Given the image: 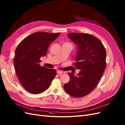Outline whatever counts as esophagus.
I'll list each match as a JSON object with an SVG mask.
<instances>
[{
	"instance_id": "obj_1",
	"label": "esophagus",
	"mask_w": 125,
	"mask_h": 125,
	"mask_svg": "<svg viewBox=\"0 0 125 125\" xmlns=\"http://www.w3.org/2000/svg\"><path fill=\"white\" fill-rule=\"evenodd\" d=\"M57 73L58 74L60 75H61L63 73V72L61 71H59V70H57Z\"/></svg>"
}]
</instances>
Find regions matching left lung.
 Returning a JSON list of instances; mask_svg holds the SVG:
<instances>
[{
  "mask_svg": "<svg viewBox=\"0 0 125 125\" xmlns=\"http://www.w3.org/2000/svg\"><path fill=\"white\" fill-rule=\"evenodd\" d=\"M68 37L77 46L74 66L80 72L76 76L68 73L70 80L64 85L68 94L76 98L85 96L97 86L106 67V53L102 43L86 33H69Z\"/></svg>",
  "mask_w": 125,
  "mask_h": 125,
  "instance_id": "left-lung-1",
  "label": "left lung"
}]
</instances>
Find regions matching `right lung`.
I'll list each match as a JSON object with an SVG mask.
<instances>
[{
	"label": "right lung",
	"mask_w": 125,
	"mask_h": 125,
	"mask_svg": "<svg viewBox=\"0 0 125 125\" xmlns=\"http://www.w3.org/2000/svg\"><path fill=\"white\" fill-rule=\"evenodd\" d=\"M60 33L37 32L28 36L19 43L15 51L14 65L22 86L31 93L46 90L57 75L56 71L39 65L41 58L47 53L50 43Z\"/></svg>",
	"instance_id": "obj_1"
}]
</instances>
